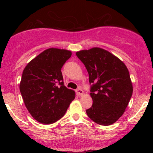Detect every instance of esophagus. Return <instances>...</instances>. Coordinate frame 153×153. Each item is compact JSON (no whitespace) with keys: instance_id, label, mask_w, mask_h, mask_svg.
<instances>
[{"instance_id":"1","label":"esophagus","mask_w":153,"mask_h":153,"mask_svg":"<svg viewBox=\"0 0 153 153\" xmlns=\"http://www.w3.org/2000/svg\"><path fill=\"white\" fill-rule=\"evenodd\" d=\"M75 92H76L77 95H82L83 94H84V91L82 90V89H81V87L78 88V89L75 90Z\"/></svg>"}]
</instances>
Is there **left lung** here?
<instances>
[{"label":"left lung","mask_w":153,"mask_h":153,"mask_svg":"<svg viewBox=\"0 0 153 153\" xmlns=\"http://www.w3.org/2000/svg\"><path fill=\"white\" fill-rule=\"evenodd\" d=\"M88 74L92 106L88 117L103 126L114 124L124 114L132 95V84L126 65L108 51L94 47L76 52Z\"/></svg>","instance_id":"8db88e82"}]
</instances>
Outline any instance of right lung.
<instances>
[{"mask_svg":"<svg viewBox=\"0 0 153 153\" xmlns=\"http://www.w3.org/2000/svg\"><path fill=\"white\" fill-rule=\"evenodd\" d=\"M72 55L66 49L49 48L26 66L20 91L26 107L38 122L50 124L67 112L75 93L64 84L61 68Z\"/></svg>","mask_w":153,"mask_h":153,"instance_id":"1","label":"right lung"}]
</instances>
